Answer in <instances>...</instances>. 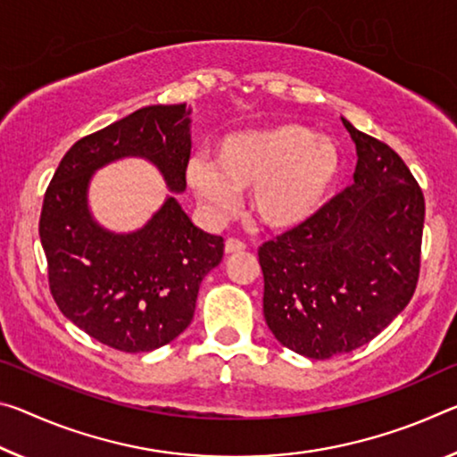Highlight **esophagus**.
I'll list each match as a JSON object with an SVG mask.
<instances>
[{"instance_id":"1","label":"esophagus","mask_w":457,"mask_h":457,"mask_svg":"<svg viewBox=\"0 0 457 457\" xmlns=\"http://www.w3.org/2000/svg\"><path fill=\"white\" fill-rule=\"evenodd\" d=\"M223 250H226V254H236V252L245 250V244L240 242V240H236V237H229V240H226Z\"/></svg>"}]
</instances>
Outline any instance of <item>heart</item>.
Returning <instances> with one entry per match:
<instances>
[{"label":"heart","mask_w":457,"mask_h":457,"mask_svg":"<svg viewBox=\"0 0 457 457\" xmlns=\"http://www.w3.org/2000/svg\"><path fill=\"white\" fill-rule=\"evenodd\" d=\"M342 169L329 137L282 121L221 137L215 158L195 156L187 164V185L213 215H228L237 193L250 190V209L262 226L291 229L323 205Z\"/></svg>","instance_id":"obj_1"}]
</instances>
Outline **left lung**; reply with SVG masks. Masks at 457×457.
Here are the masks:
<instances>
[{
	"mask_svg": "<svg viewBox=\"0 0 457 457\" xmlns=\"http://www.w3.org/2000/svg\"><path fill=\"white\" fill-rule=\"evenodd\" d=\"M342 121L358 152L353 183L258 250L268 329L311 360L378 336L409 305L421 264L417 180L393 148Z\"/></svg>",
	"mask_w": 457,
	"mask_h": 457,
	"instance_id": "8db88e82",
	"label": "left lung"
}]
</instances>
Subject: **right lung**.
<instances>
[{
	"instance_id": "add662e5",
	"label": "right lung",
	"mask_w": 457,
	"mask_h": 457,
	"mask_svg": "<svg viewBox=\"0 0 457 457\" xmlns=\"http://www.w3.org/2000/svg\"><path fill=\"white\" fill-rule=\"evenodd\" d=\"M191 110L142 107L71 146L40 213L48 282L61 313L97 342L137 353L162 347L193 320L201 280L221 262L223 237L199 229L177 201L191 156ZM121 157L157 166L171 191L134 232L100 226L88 207L92 175Z\"/></svg>"
}]
</instances>
